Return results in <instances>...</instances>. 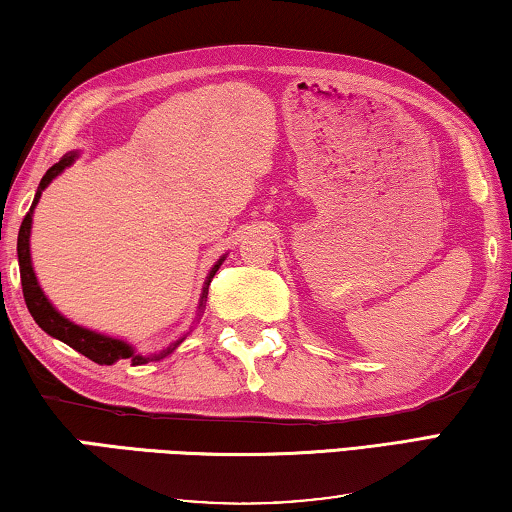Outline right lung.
Returning <instances> with one entry per match:
<instances>
[{"label": "right lung", "instance_id": "1", "mask_svg": "<svg viewBox=\"0 0 512 512\" xmlns=\"http://www.w3.org/2000/svg\"><path fill=\"white\" fill-rule=\"evenodd\" d=\"M77 159V152H68L63 154V159L59 164H54L47 173L43 175V180L38 184V191H36V198L31 202V209L24 216V221L20 225V232H18V264H20V280H22V294H24V303H27V310L34 316V321L38 323L40 328H43L47 335L59 339V342L68 344L70 348H75L77 353L86 355L88 360H93L97 364H113L118 360H132L134 367H141V364H148V362H157V360H164L166 355H170L175 351L177 346L184 342L182 339H177V342L170 344L168 348L159 353H150V355H143V353H136L132 346L123 339H116V337H107L102 335V332H95V330H88V328H81L77 323H72L70 319H66L56 307L47 300V296L43 294V289H40L38 280H36V273H34V266H31V253H29V237H31V216H34V209L40 200V193H43L50 182L54 180L56 175H61L63 170H66L72 161ZM221 257L218 262L214 264V269L209 271L207 280H205V287H202V296H200V305L198 310L205 307V298H207V291H209V282L218 271V266L223 264ZM200 316V312H198Z\"/></svg>", "mask_w": 512, "mask_h": 512}]
</instances>
